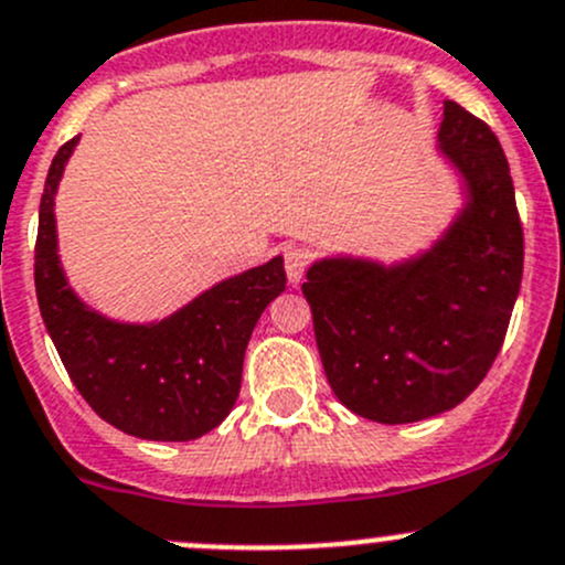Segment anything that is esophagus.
Segmentation results:
<instances>
[{
    "label": "esophagus",
    "instance_id": "obj_1",
    "mask_svg": "<svg viewBox=\"0 0 565 565\" xmlns=\"http://www.w3.org/2000/svg\"><path fill=\"white\" fill-rule=\"evenodd\" d=\"M307 264H310V255H307L305 247H296V244H288V247H285V271H288L290 285L301 280Z\"/></svg>",
    "mask_w": 565,
    "mask_h": 565
}]
</instances>
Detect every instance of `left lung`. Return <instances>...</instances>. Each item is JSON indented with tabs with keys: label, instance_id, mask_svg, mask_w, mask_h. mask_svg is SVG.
<instances>
[{
	"label": "left lung",
	"instance_id": "1",
	"mask_svg": "<svg viewBox=\"0 0 565 565\" xmlns=\"http://www.w3.org/2000/svg\"><path fill=\"white\" fill-rule=\"evenodd\" d=\"M437 153L461 205L428 247L387 264L327 255L301 282L329 387L384 426L443 415L483 382L522 285V225L491 128L445 100Z\"/></svg>",
	"mask_w": 565,
	"mask_h": 565
}]
</instances>
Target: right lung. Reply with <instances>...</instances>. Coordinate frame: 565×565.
Returning a JSON list of instances; mask_svg holds the SVG:
<instances>
[{
  "mask_svg": "<svg viewBox=\"0 0 565 565\" xmlns=\"http://www.w3.org/2000/svg\"><path fill=\"white\" fill-rule=\"evenodd\" d=\"M76 145L79 137L54 156L38 214L35 290L49 338L100 420L150 443L203 437L236 406L249 334L285 290L282 255L156 321L104 316L76 294L60 260L54 198Z\"/></svg>",
  "mask_w": 565,
  "mask_h": 565,
  "instance_id": "add662e5",
  "label": "right lung"
}]
</instances>
